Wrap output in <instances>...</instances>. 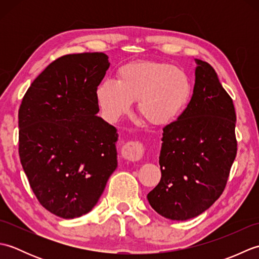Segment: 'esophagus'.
<instances>
[{"mask_svg": "<svg viewBox=\"0 0 259 259\" xmlns=\"http://www.w3.org/2000/svg\"><path fill=\"white\" fill-rule=\"evenodd\" d=\"M144 153L142 145L137 141H129L121 149V155L128 161H138Z\"/></svg>", "mask_w": 259, "mask_h": 259, "instance_id": "1", "label": "esophagus"}]
</instances>
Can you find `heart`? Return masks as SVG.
Here are the masks:
<instances>
[{"instance_id": "obj_1", "label": "heart", "mask_w": 259, "mask_h": 259, "mask_svg": "<svg viewBox=\"0 0 259 259\" xmlns=\"http://www.w3.org/2000/svg\"><path fill=\"white\" fill-rule=\"evenodd\" d=\"M191 95V82L183 69L167 62L136 61L118 70L117 81H102L96 100L104 119L111 122L128 113L137 100L148 122L164 125L183 113Z\"/></svg>"}]
</instances>
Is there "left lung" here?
<instances>
[{
	"instance_id": "8db88e82",
	"label": "left lung",
	"mask_w": 259,
	"mask_h": 259,
	"mask_svg": "<svg viewBox=\"0 0 259 259\" xmlns=\"http://www.w3.org/2000/svg\"><path fill=\"white\" fill-rule=\"evenodd\" d=\"M195 61L194 93L178 119L163 128L161 179L147 196L171 221L199 216L221 197L237 153L232 98L210 64Z\"/></svg>"
}]
</instances>
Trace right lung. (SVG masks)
<instances>
[{
  "mask_svg": "<svg viewBox=\"0 0 259 259\" xmlns=\"http://www.w3.org/2000/svg\"><path fill=\"white\" fill-rule=\"evenodd\" d=\"M101 52L68 54L32 82L19 110V155L37 200L64 219L96 206L118 167L117 129L98 117Z\"/></svg>",
  "mask_w": 259,
  "mask_h": 259,
  "instance_id": "add662e5",
  "label": "right lung"
}]
</instances>
